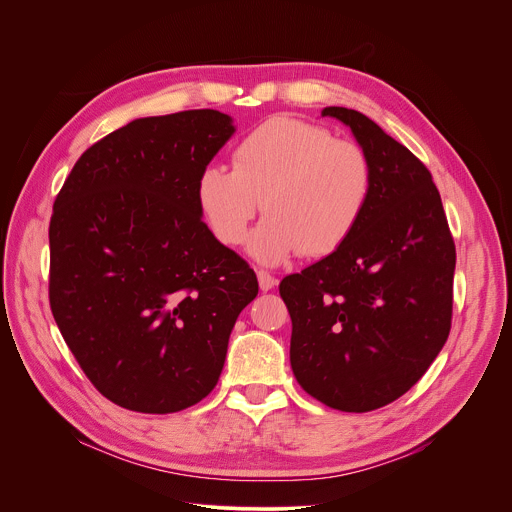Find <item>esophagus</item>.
Listing matches in <instances>:
<instances>
[{
	"instance_id": "1",
	"label": "esophagus",
	"mask_w": 512,
	"mask_h": 512,
	"mask_svg": "<svg viewBox=\"0 0 512 512\" xmlns=\"http://www.w3.org/2000/svg\"><path fill=\"white\" fill-rule=\"evenodd\" d=\"M257 279H259V287H261V291H269V289H273L275 287V277L269 273V271H257Z\"/></svg>"
}]
</instances>
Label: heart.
<instances>
[{"mask_svg": "<svg viewBox=\"0 0 512 512\" xmlns=\"http://www.w3.org/2000/svg\"><path fill=\"white\" fill-rule=\"evenodd\" d=\"M373 186V160L360 143L316 123L273 117L239 141L233 168H202L196 202L212 235L239 245L263 198L267 214L249 237V253L279 265L298 251L338 249L360 223Z\"/></svg>", "mask_w": 512, "mask_h": 512, "instance_id": "heart-1", "label": "heart"}]
</instances>
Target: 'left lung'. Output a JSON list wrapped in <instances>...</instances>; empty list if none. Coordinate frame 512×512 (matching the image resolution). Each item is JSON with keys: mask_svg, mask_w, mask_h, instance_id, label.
<instances>
[{"mask_svg": "<svg viewBox=\"0 0 512 512\" xmlns=\"http://www.w3.org/2000/svg\"><path fill=\"white\" fill-rule=\"evenodd\" d=\"M375 168L371 202L352 235L302 273L283 277L289 362L324 405L364 413L405 395L452 326L456 247L429 170L373 119L326 107Z\"/></svg>", "mask_w": 512, "mask_h": 512, "instance_id": "8db88e82", "label": "left lung"}]
</instances>
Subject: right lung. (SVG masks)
<instances>
[{
  "label": "right lung",
  "mask_w": 512,
  "mask_h": 512,
  "mask_svg": "<svg viewBox=\"0 0 512 512\" xmlns=\"http://www.w3.org/2000/svg\"><path fill=\"white\" fill-rule=\"evenodd\" d=\"M235 133L214 109L141 117L79 158L50 218V308L101 395L139 413L202 401L255 271L202 223L196 180Z\"/></svg>",
  "instance_id": "add662e5"
}]
</instances>
